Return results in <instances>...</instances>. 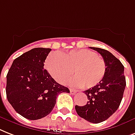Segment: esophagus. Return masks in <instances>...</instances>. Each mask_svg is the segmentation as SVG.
<instances>
[{
	"label": "esophagus",
	"instance_id": "obj_1",
	"mask_svg": "<svg viewBox=\"0 0 135 135\" xmlns=\"http://www.w3.org/2000/svg\"><path fill=\"white\" fill-rule=\"evenodd\" d=\"M70 92H71V94H76V91L73 90V89H70Z\"/></svg>",
	"mask_w": 135,
	"mask_h": 135
}]
</instances>
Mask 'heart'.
I'll return each instance as SVG.
<instances>
[{
	"instance_id": "1",
	"label": "heart",
	"mask_w": 135,
	"mask_h": 135,
	"mask_svg": "<svg viewBox=\"0 0 135 135\" xmlns=\"http://www.w3.org/2000/svg\"><path fill=\"white\" fill-rule=\"evenodd\" d=\"M46 67L51 76L63 84L73 73L71 85L77 87H94L102 80L106 73L105 60L96 52L87 49L73 50L67 53L52 52L46 61Z\"/></svg>"
}]
</instances>
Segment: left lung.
Listing matches in <instances>:
<instances>
[{"instance_id": "8db88e82", "label": "left lung", "mask_w": 135, "mask_h": 135, "mask_svg": "<svg viewBox=\"0 0 135 135\" xmlns=\"http://www.w3.org/2000/svg\"><path fill=\"white\" fill-rule=\"evenodd\" d=\"M101 55L107 69L103 78L87 90L84 91L88 98L84 106L75 105L78 114L86 121L98 123L107 120L117 111L121 104L126 86L124 66L111 52L105 49L90 47Z\"/></svg>"}]
</instances>
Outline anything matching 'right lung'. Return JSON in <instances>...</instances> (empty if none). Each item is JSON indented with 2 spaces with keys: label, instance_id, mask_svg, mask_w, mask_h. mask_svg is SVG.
I'll list each match as a JSON object with an SVG mask.
<instances>
[{
  "label": "right lung",
  "instance_id": "obj_1",
  "mask_svg": "<svg viewBox=\"0 0 135 135\" xmlns=\"http://www.w3.org/2000/svg\"><path fill=\"white\" fill-rule=\"evenodd\" d=\"M50 49L35 48L14 60L7 75L6 94L15 111L30 120L44 118L51 112L61 93L69 89L60 85L46 69Z\"/></svg>",
  "mask_w": 135,
  "mask_h": 135
}]
</instances>
